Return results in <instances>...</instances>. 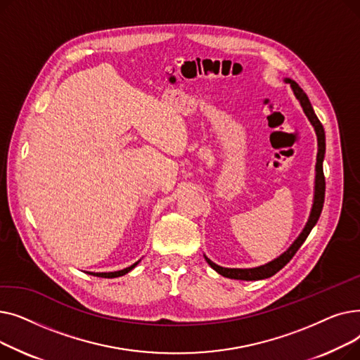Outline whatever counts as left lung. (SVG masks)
<instances>
[{
	"instance_id": "left-lung-1",
	"label": "left lung",
	"mask_w": 360,
	"mask_h": 360,
	"mask_svg": "<svg viewBox=\"0 0 360 360\" xmlns=\"http://www.w3.org/2000/svg\"><path fill=\"white\" fill-rule=\"evenodd\" d=\"M286 83H290L295 96L297 98V101L300 102L302 108H304V112L307 113L308 120L311 121V124L315 128L316 137H318V155H316V176H315V198H314V205H312V212L309 216V220L305 226V229L302 231V233L299 235V238L293 242L292 247L285 252L281 254L278 258H276L274 261L266 264V266H261L257 269H224L217 266L213 261H210L209 258L205 257V261L210 264V267L213 270H216L219 274L229 277V278H236V280H261V278H267L274 276L277 271H280L286 264L293 258V255L297 252V250L302 247V243L305 242V239L308 238V235L311 233L312 228L316 224L321 212H323L324 207V198H326V176H324V169H323V160H324V155H326V132H324V127L323 124L319 122V120L316 118L315 112L312 109V105L307 96V93L299 87V84L290 79H286Z\"/></svg>"
}]
</instances>
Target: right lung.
<instances>
[{"label": "right lung", "instance_id": "add662e5", "mask_svg": "<svg viewBox=\"0 0 360 360\" xmlns=\"http://www.w3.org/2000/svg\"><path fill=\"white\" fill-rule=\"evenodd\" d=\"M139 264V261L136 264H132V266L124 269V270H120V271H113V273H89V274H93V276H98V277H105V278H113V277H120V276H124L127 274L128 271H131L132 269H134Z\"/></svg>", "mask_w": 360, "mask_h": 360}]
</instances>
